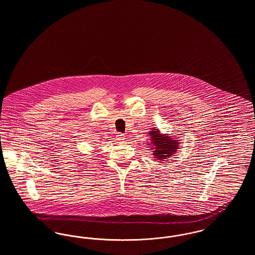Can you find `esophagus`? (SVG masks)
I'll return each mask as SVG.
<instances>
[{
    "instance_id": "esophagus-1",
    "label": "esophagus",
    "mask_w": 255,
    "mask_h": 255,
    "mask_svg": "<svg viewBox=\"0 0 255 255\" xmlns=\"http://www.w3.org/2000/svg\"><path fill=\"white\" fill-rule=\"evenodd\" d=\"M116 137H117V139L120 140V141H122V140L125 139V135L122 133H118V134L116 135Z\"/></svg>"
}]
</instances>
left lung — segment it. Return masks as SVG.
Listing matches in <instances>:
<instances>
[{"mask_svg":"<svg viewBox=\"0 0 255 255\" xmlns=\"http://www.w3.org/2000/svg\"><path fill=\"white\" fill-rule=\"evenodd\" d=\"M148 133L151 136V149L153 150V156L156 160L165 161L166 158L174 156L179 149V139L172 138L165 133L161 134L158 129H152Z\"/></svg>","mask_w":255,"mask_h":255,"instance_id":"8db88e82","label":"left lung"}]
</instances>
